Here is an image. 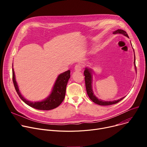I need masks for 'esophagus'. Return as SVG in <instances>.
Masks as SVG:
<instances>
[{
	"label": "esophagus",
	"mask_w": 147,
	"mask_h": 147,
	"mask_svg": "<svg viewBox=\"0 0 147 147\" xmlns=\"http://www.w3.org/2000/svg\"><path fill=\"white\" fill-rule=\"evenodd\" d=\"M82 68H83V66L80 63L77 64L75 66V70L76 71H81L82 69Z\"/></svg>",
	"instance_id": "34e87169"
}]
</instances>
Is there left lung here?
<instances>
[{
  "label": "left lung",
  "instance_id": "obj_1",
  "mask_svg": "<svg viewBox=\"0 0 147 147\" xmlns=\"http://www.w3.org/2000/svg\"><path fill=\"white\" fill-rule=\"evenodd\" d=\"M114 34H123L124 35L126 36L127 37H129L127 32H125V31L123 30H117L113 32ZM135 54H134V66L136 69V59H135ZM84 75L85 76V83H86V90H87V94L89 96V98H90V99L93 101L94 103L99 105H102V106H107V105H113L115 103H118L119 102H120V100H121L123 98H124V97H123L121 98H120V99L116 100H113V101H104L103 100L101 99H99L98 98H97L93 94V91L92 90V73H91V70H90L88 68H86V70L84 71Z\"/></svg>",
  "mask_w": 147,
  "mask_h": 147
}]
</instances>
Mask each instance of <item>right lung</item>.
Wrapping results in <instances>:
<instances>
[{
  "mask_svg": "<svg viewBox=\"0 0 147 147\" xmlns=\"http://www.w3.org/2000/svg\"><path fill=\"white\" fill-rule=\"evenodd\" d=\"M13 81L16 91L19 97L21 98L24 102H25L28 106L38 110L49 111L57 107H59L61 103L64 100L66 94V86L67 84L68 81L70 77V71L67 70L63 73L60 74L53 86V90L52 91L50 95L44 100L41 102H31L26 99L20 92L17 82L15 79L14 71L13 69Z\"/></svg>",
  "mask_w": 147,
  "mask_h": 147,
  "instance_id": "1",
  "label": "right lung"
}]
</instances>
